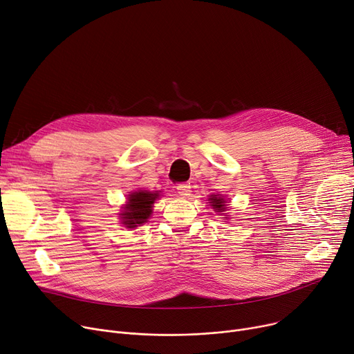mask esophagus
Masks as SVG:
<instances>
[{
	"mask_svg": "<svg viewBox=\"0 0 354 354\" xmlns=\"http://www.w3.org/2000/svg\"><path fill=\"white\" fill-rule=\"evenodd\" d=\"M189 188H192V187L187 185V184H180V185H177V193H178V196H181V197L189 196V193H192V189H189Z\"/></svg>",
	"mask_w": 354,
	"mask_h": 354,
	"instance_id": "obj_1",
	"label": "esophagus"
}]
</instances>
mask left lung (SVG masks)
<instances>
[{
	"mask_svg": "<svg viewBox=\"0 0 354 354\" xmlns=\"http://www.w3.org/2000/svg\"><path fill=\"white\" fill-rule=\"evenodd\" d=\"M209 200H211V205H212L215 209H218V211H224V207H225V201H224L223 198H218V197H211Z\"/></svg>",
	"mask_w": 354,
	"mask_h": 354,
	"instance_id": "obj_1",
	"label": "left lung"
}]
</instances>
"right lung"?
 <instances>
[{
    "instance_id": "1",
    "label": "right lung",
    "mask_w": 354,
    "mask_h": 354,
    "mask_svg": "<svg viewBox=\"0 0 354 354\" xmlns=\"http://www.w3.org/2000/svg\"><path fill=\"white\" fill-rule=\"evenodd\" d=\"M157 197H158L157 193H150V192H146V189L131 193L129 196L124 211L122 212L123 224L127 228H134L146 223V220L151 214V205Z\"/></svg>"
}]
</instances>
